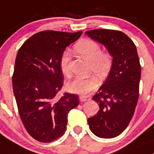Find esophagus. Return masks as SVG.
I'll use <instances>...</instances> for the list:
<instances>
[{"label":"esophagus","instance_id":"esophagus-1","mask_svg":"<svg viewBox=\"0 0 154 154\" xmlns=\"http://www.w3.org/2000/svg\"><path fill=\"white\" fill-rule=\"evenodd\" d=\"M91 99L90 96H84V95H81L79 97V100L81 102H85L88 101V100H90Z\"/></svg>","mask_w":154,"mask_h":154}]
</instances>
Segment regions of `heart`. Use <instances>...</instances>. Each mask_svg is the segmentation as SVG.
<instances>
[{
  "mask_svg": "<svg viewBox=\"0 0 154 154\" xmlns=\"http://www.w3.org/2000/svg\"><path fill=\"white\" fill-rule=\"evenodd\" d=\"M75 51L82 58L90 63V71L99 77H103L110 70L112 66V56L109 52H102L101 47L92 39H84L74 46ZM69 54H63L60 59V69L66 76L70 75L69 66ZM97 80L91 76L87 79L76 78L67 84V89L70 92L85 94L96 89Z\"/></svg>",
  "mask_w": 154,
  "mask_h": 154,
  "instance_id": "obj_1",
  "label": "heart"
}]
</instances>
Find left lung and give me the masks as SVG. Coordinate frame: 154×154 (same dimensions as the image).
I'll return each instance as SVG.
<instances>
[{"label":"left lung","instance_id":"8db88e82","mask_svg":"<svg viewBox=\"0 0 154 154\" xmlns=\"http://www.w3.org/2000/svg\"><path fill=\"white\" fill-rule=\"evenodd\" d=\"M85 34L104 45L112 56L109 75L99 93L93 97L100 109L88 119L95 135L112 138L127 128L138 100L141 69L137 48L130 38L120 31L95 29Z\"/></svg>","mask_w":154,"mask_h":154}]
</instances>
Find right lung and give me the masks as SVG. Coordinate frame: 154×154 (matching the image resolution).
Returning <instances> with one entry per match:
<instances>
[{
  "mask_svg": "<svg viewBox=\"0 0 154 154\" xmlns=\"http://www.w3.org/2000/svg\"><path fill=\"white\" fill-rule=\"evenodd\" d=\"M82 32L43 31L24 42L17 53L13 89L24 127L35 140L50 143L66 131L69 112L78 106L77 94L65 93L60 59Z\"/></svg>",
  "mask_w": 154,
  "mask_h": 154,
  "instance_id": "obj_1",
  "label": "right lung"
}]
</instances>
